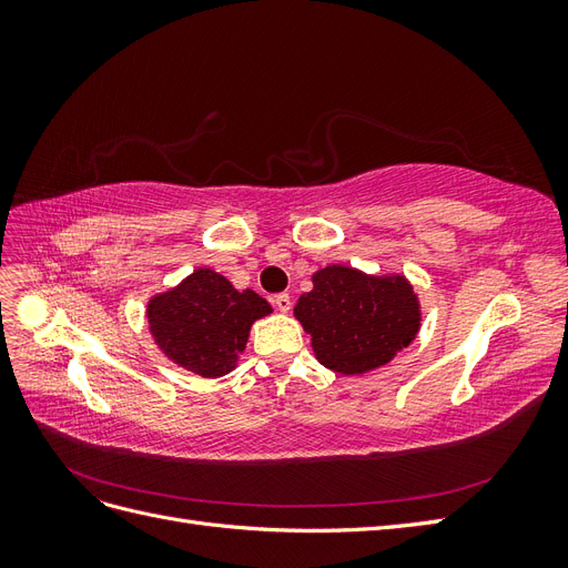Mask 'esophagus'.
<instances>
[{
    "label": "esophagus",
    "instance_id": "34e87169",
    "mask_svg": "<svg viewBox=\"0 0 568 568\" xmlns=\"http://www.w3.org/2000/svg\"><path fill=\"white\" fill-rule=\"evenodd\" d=\"M272 303H274V307H277L280 313H288L291 311V296L288 294H277L272 298Z\"/></svg>",
    "mask_w": 568,
    "mask_h": 568
}]
</instances>
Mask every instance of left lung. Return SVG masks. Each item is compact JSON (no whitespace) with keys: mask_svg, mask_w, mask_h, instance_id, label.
Wrapping results in <instances>:
<instances>
[{"mask_svg":"<svg viewBox=\"0 0 568 568\" xmlns=\"http://www.w3.org/2000/svg\"><path fill=\"white\" fill-rule=\"evenodd\" d=\"M294 315L311 334L320 363L338 374L386 365L419 332V303L403 277H369L329 265L313 274Z\"/></svg>","mask_w":568,"mask_h":568,"instance_id":"obj_1","label":"left lung"}]
</instances>
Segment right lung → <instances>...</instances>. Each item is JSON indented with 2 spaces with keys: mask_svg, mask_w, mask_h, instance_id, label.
<instances>
[{
  "mask_svg": "<svg viewBox=\"0 0 568 568\" xmlns=\"http://www.w3.org/2000/svg\"><path fill=\"white\" fill-rule=\"evenodd\" d=\"M272 313L255 291H236L222 274L201 267L173 291L151 298L149 329L180 367L205 379L234 369L251 324Z\"/></svg>",
  "mask_w": 568,
  "mask_h": 568,
  "instance_id": "right-lung-1",
  "label": "right lung"
}]
</instances>
